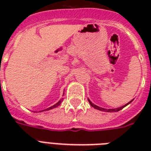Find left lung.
Masks as SVG:
<instances>
[{"mask_svg":"<svg viewBox=\"0 0 151 151\" xmlns=\"http://www.w3.org/2000/svg\"><path fill=\"white\" fill-rule=\"evenodd\" d=\"M88 102H89L90 105L92 106V107H94L95 109H96V110H102V111H105V112H117V111H119V110H121L122 109H123V108L124 107V106H126L127 105H129V103H132V101L133 100H131L129 103H128L127 104H125L124 106H121V107H117V108H114V109H105V108H102L100 107V106H98L95 105L94 103H92L91 101H90L89 99H88Z\"/></svg>","mask_w":151,"mask_h":151,"instance_id":"1","label":"left lung"}]
</instances>
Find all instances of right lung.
I'll list each match as a JSON object with an SVG mask.
<instances>
[{
    "mask_svg": "<svg viewBox=\"0 0 151 151\" xmlns=\"http://www.w3.org/2000/svg\"><path fill=\"white\" fill-rule=\"evenodd\" d=\"M63 94H64V93H63ZM63 98H62V99H60V100H59V102H58V103H55V105L52 106H50V107L47 108V109H45V110H41V111H45V110H52V109H53V108H55V107H57V106H59L60 105V104H61V103H62V102H63ZM41 111H40V112H41Z\"/></svg>",
    "mask_w": 151,
    "mask_h": 151,
    "instance_id": "1",
    "label": "right lung"
}]
</instances>
